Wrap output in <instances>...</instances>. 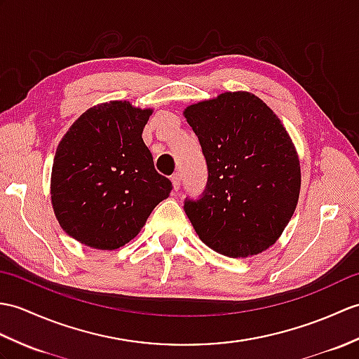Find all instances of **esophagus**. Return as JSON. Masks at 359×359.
I'll return each instance as SVG.
<instances>
[{"label": "esophagus", "instance_id": "1", "mask_svg": "<svg viewBox=\"0 0 359 359\" xmlns=\"http://www.w3.org/2000/svg\"><path fill=\"white\" fill-rule=\"evenodd\" d=\"M171 182H172V188H174V191H179V188H180V174H172L171 176Z\"/></svg>", "mask_w": 359, "mask_h": 359}]
</instances>
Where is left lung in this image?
I'll return each instance as SVG.
<instances>
[{"instance_id": "8db88e82", "label": "left lung", "mask_w": 359, "mask_h": 359, "mask_svg": "<svg viewBox=\"0 0 359 359\" xmlns=\"http://www.w3.org/2000/svg\"><path fill=\"white\" fill-rule=\"evenodd\" d=\"M208 165L203 197L185 212L212 251L246 258L269 249L292 219L302 170L278 116L249 91H224L183 110Z\"/></svg>"}]
</instances>
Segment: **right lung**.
<instances>
[{
	"mask_svg": "<svg viewBox=\"0 0 359 359\" xmlns=\"http://www.w3.org/2000/svg\"><path fill=\"white\" fill-rule=\"evenodd\" d=\"M153 108L110 101L67 130L52 166L50 197L61 228L79 243L113 251L135 238L172 185L142 139Z\"/></svg>",
	"mask_w": 359,
	"mask_h": 359,
	"instance_id": "right-lung-1",
	"label": "right lung"
}]
</instances>
